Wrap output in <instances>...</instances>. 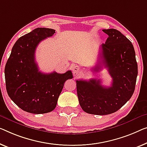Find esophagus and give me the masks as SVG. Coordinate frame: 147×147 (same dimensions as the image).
<instances>
[{
	"label": "esophagus",
	"mask_w": 147,
	"mask_h": 147,
	"mask_svg": "<svg viewBox=\"0 0 147 147\" xmlns=\"http://www.w3.org/2000/svg\"><path fill=\"white\" fill-rule=\"evenodd\" d=\"M72 71H73V73L74 76H77L80 73V69L78 65H74L73 68H72Z\"/></svg>",
	"instance_id": "obj_1"
}]
</instances>
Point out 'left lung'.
I'll return each mask as SVG.
<instances>
[{
    "instance_id": "obj_1",
    "label": "left lung",
    "mask_w": 147,
    "mask_h": 147,
    "mask_svg": "<svg viewBox=\"0 0 147 147\" xmlns=\"http://www.w3.org/2000/svg\"><path fill=\"white\" fill-rule=\"evenodd\" d=\"M108 35L100 46L99 60L92 70L108 69L112 78L111 86L101 84L100 79L78 80L76 90L81 108L94 115L114 113L127 103L135 91L138 67L132 43L115 29L102 30Z\"/></svg>"
}]
</instances>
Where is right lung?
<instances>
[{"label":"right lung","mask_w":147,"mask_h":147,"mask_svg":"<svg viewBox=\"0 0 147 147\" xmlns=\"http://www.w3.org/2000/svg\"><path fill=\"white\" fill-rule=\"evenodd\" d=\"M55 30L38 28L20 38L6 62L4 75L7 93L20 108L40 114L55 108L65 81L73 78L71 71L59 74L43 73L35 59L39 43L52 36Z\"/></svg>","instance_id":"1"}]
</instances>
